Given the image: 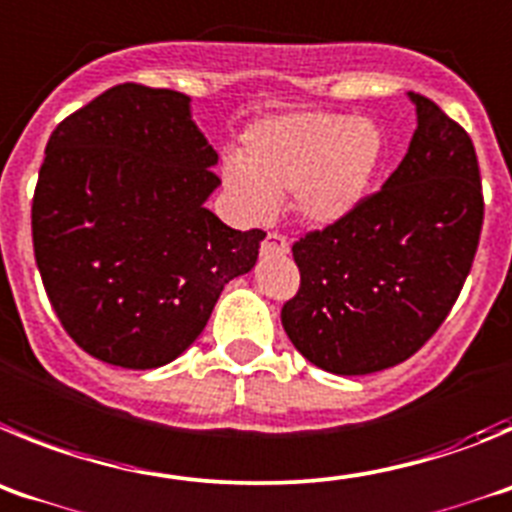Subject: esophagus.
I'll list each match as a JSON object with an SVG mask.
<instances>
[{
    "mask_svg": "<svg viewBox=\"0 0 512 512\" xmlns=\"http://www.w3.org/2000/svg\"><path fill=\"white\" fill-rule=\"evenodd\" d=\"M262 257H278V255H288L290 245L288 239L278 232H270L265 239H262V247H260Z\"/></svg>",
    "mask_w": 512,
    "mask_h": 512,
    "instance_id": "1",
    "label": "esophagus"
}]
</instances>
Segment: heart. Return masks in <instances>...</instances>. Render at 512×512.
I'll return each mask as SVG.
<instances>
[{
    "label": "heart",
    "mask_w": 512,
    "mask_h": 512,
    "mask_svg": "<svg viewBox=\"0 0 512 512\" xmlns=\"http://www.w3.org/2000/svg\"><path fill=\"white\" fill-rule=\"evenodd\" d=\"M385 137L370 119L334 112H285L245 132L242 160L224 163V183L247 222H270L283 196L311 227H331L370 193Z\"/></svg>",
    "instance_id": "b5f03b06"
}]
</instances>
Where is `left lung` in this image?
<instances>
[{"mask_svg": "<svg viewBox=\"0 0 512 512\" xmlns=\"http://www.w3.org/2000/svg\"><path fill=\"white\" fill-rule=\"evenodd\" d=\"M418 127L403 163L342 222L293 245L301 288L280 311L293 347L334 375L416 354L459 298L480 245V165L467 132L408 91Z\"/></svg>", "mask_w": 512, "mask_h": 512, "instance_id": "8db88e82", "label": "left lung"}]
</instances>
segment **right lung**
<instances>
[{
    "instance_id": "1",
    "label": "right lung",
    "mask_w": 512,
    "mask_h": 512,
    "mask_svg": "<svg viewBox=\"0 0 512 512\" xmlns=\"http://www.w3.org/2000/svg\"><path fill=\"white\" fill-rule=\"evenodd\" d=\"M216 160L181 91L112 86L53 130L32 247L63 329L91 357L168 365L199 339L224 285L255 267L265 232L206 209Z\"/></svg>"
}]
</instances>
